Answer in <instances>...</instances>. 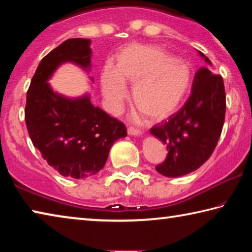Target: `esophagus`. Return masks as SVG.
<instances>
[{
  "label": "esophagus",
  "mask_w": 252,
  "mask_h": 252,
  "mask_svg": "<svg viewBox=\"0 0 252 252\" xmlns=\"http://www.w3.org/2000/svg\"><path fill=\"white\" fill-rule=\"evenodd\" d=\"M127 133H129L130 135H141L142 134V131L131 126V127H129V129H127Z\"/></svg>",
  "instance_id": "1"
}]
</instances>
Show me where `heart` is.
Instances as JSON below:
<instances>
[{
  "instance_id": "b5f03b06",
  "label": "heart",
  "mask_w": 252,
  "mask_h": 252,
  "mask_svg": "<svg viewBox=\"0 0 252 252\" xmlns=\"http://www.w3.org/2000/svg\"><path fill=\"white\" fill-rule=\"evenodd\" d=\"M192 71L185 60L173 58L157 45L130 44L105 65L101 75L103 95L112 110L126 96V83L133 84L132 100L152 121L174 113L189 91Z\"/></svg>"
}]
</instances>
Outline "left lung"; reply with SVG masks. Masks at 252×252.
Listing matches in <instances>:
<instances>
[{
  "label": "left lung",
  "mask_w": 252,
  "mask_h": 252,
  "mask_svg": "<svg viewBox=\"0 0 252 252\" xmlns=\"http://www.w3.org/2000/svg\"><path fill=\"white\" fill-rule=\"evenodd\" d=\"M199 54L208 64L210 60ZM225 92L222 76L203 66L197 71L192 93L185 105L168 121L150 129L165 144L168 155L156 170L176 178L194 171L206 162L218 143L224 123Z\"/></svg>",
  "instance_id": "left-lung-1"
}]
</instances>
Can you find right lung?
Wrapping results in <instances>:
<instances>
[{"instance_id": "1", "label": "right lung", "mask_w": 252, "mask_h": 252, "mask_svg": "<svg viewBox=\"0 0 252 252\" xmlns=\"http://www.w3.org/2000/svg\"><path fill=\"white\" fill-rule=\"evenodd\" d=\"M90 44L88 39H69L42 59L27 93L24 112L33 146L61 176L73 179L96 174L113 143L126 136V126L93 105L90 94L71 99L54 92L48 82L65 62L90 70Z\"/></svg>"}]
</instances>
